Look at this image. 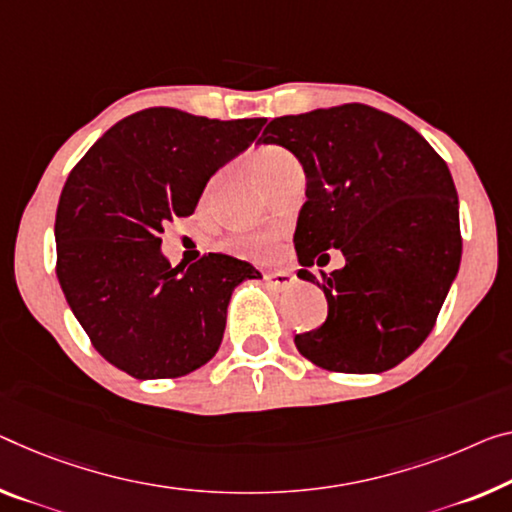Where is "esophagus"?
Returning <instances> with one entry per match:
<instances>
[{
    "label": "esophagus",
    "instance_id": "esophagus-1",
    "mask_svg": "<svg viewBox=\"0 0 512 512\" xmlns=\"http://www.w3.org/2000/svg\"><path fill=\"white\" fill-rule=\"evenodd\" d=\"M265 281H267V286H272V288H277V290H288L290 286H295L297 277H295L293 272H288V270H277V272H267L265 274Z\"/></svg>",
    "mask_w": 512,
    "mask_h": 512
}]
</instances>
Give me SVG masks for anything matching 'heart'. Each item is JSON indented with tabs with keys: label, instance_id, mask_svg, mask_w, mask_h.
<instances>
[{
	"label": "heart",
	"instance_id": "b5f03b06",
	"mask_svg": "<svg viewBox=\"0 0 512 512\" xmlns=\"http://www.w3.org/2000/svg\"><path fill=\"white\" fill-rule=\"evenodd\" d=\"M251 167H254L256 176L267 185L270 180L279 178L281 174H286L288 169L300 167V162H297V157L290 153L288 148L277 146V144H267V146L258 148V151L251 155ZM217 185H219V178H212L206 187V199H210L212 192L217 190ZM229 249L235 251V254H242L249 258H272V256H277L281 249V231L235 235V238L229 242Z\"/></svg>",
	"mask_w": 512,
	"mask_h": 512
}]
</instances>
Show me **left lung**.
Returning <instances> with one entry per match:
<instances>
[{"label":"left lung","instance_id":"8db88e82","mask_svg":"<svg viewBox=\"0 0 512 512\" xmlns=\"http://www.w3.org/2000/svg\"><path fill=\"white\" fill-rule=\"evenodd\" d=\"M258 141L288 148L306 174L297 277L322 288L327 320L297 334V350L334 373L398 366L432 332L460 267L446 162L412 125L361 102L279 116ZM327 248H341L346 267L316 280L308 267Z\"/></svg>","mask_w":512,"mask_h":512}]
</instances>
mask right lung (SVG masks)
Listing matches in <instances>:
<instances>
[{
  "label": "right lung",
  "mask_w": 512,
  "mask_h": 512,
  "mask_svg": "<svg viewBox=\"0 0 512 512\" xmlns=\"http://www.w3.org/2000/svg\"><path fill=\"white\" fill-rule=\"evenodd\" d=\"M263 125L148 107L112 125L70 171L54 222L57 277L91 345L119 371L137 380L196 371L219 350L233 288L261 279L224 254L171 267L160 233L192 215L210 176Z\"/></svg>",
  "instance_id": "1"
}]
</instances>
